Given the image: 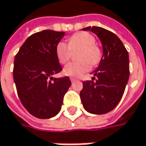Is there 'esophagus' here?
I'll list each match as a JSON object with an SVG mask.
<instances>
[{"mask_svg":"<svg viewBox=\"0 0 146 146\" xmlns=\"http://www.w3.org/2000/svg\"><path fill=\"white\" fill-rule=\"evenodd\" d=\"M70 80H71V82H75V81H77L78 79H77V78H70Z\"/></svg>","mask_w":146,"mask_h":146,"instance_id":"esophagus-1","label":"esophagus"}]
</instances>
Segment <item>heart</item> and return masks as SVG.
I'll use <instances>...</instances> for the list:
<instances>
[{"instance_id":"heart-1","label":"heart","mask_w":146,"mask_h":146,"mask_svg":"<svg viewBox=\"0 0 146 146\" xmlns=\"http://www.w3.org/2000/svg\"><path fill=\"white\" fill-rule=\"evenodd\" d=\"M96 39L88 32H79L68 39V45L59 42L56 45V57L62 64L67 63L72 55V51L79 49L77 53L78 61L71 62L64 68V73L70 77H79L89 71L91 64H98L102 58L101 48L95 44Z\"/></svg>"}]
</instances>
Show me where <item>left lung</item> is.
Instances as JSON below:
<instances>
[{
	"mask_svg": "<svg viewBox=\"0 0 146 146\" xmlns=\"http://www.w3.org/2000/svg\"><path fill=\"white\" fill-rule=\"evenodd\" d=\"M98 35L103 54L92 81L82 82L80 98L84 109L92 114H105L117 106L130 76L129 54L116 35L102 27L83 28ZM97 78L96 82L93 80Z\"/></svg>",
	"mask_w": 146,
	"mask_h": 146,
	"instance_id": "1",
	"label": "left lung"
}]
</instances>
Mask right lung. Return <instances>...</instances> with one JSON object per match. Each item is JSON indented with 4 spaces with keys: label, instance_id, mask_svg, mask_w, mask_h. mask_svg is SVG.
<instances>
[{
    "label": "right lung",
    "instance_id": "obj_1",
    "mask_svg": "<svg viewBox=\"0 0 146 146\" xmlns=\"http://www.w3.org/2000/svg\"><path fill=\"white\" fill-rule=\"evenodd\" d=\"M64 35L50 30L35 33L15 57L13 78L18 97L25 108L37 118L56 116L71 86L68 77H52L63 70L55 48Z\"/></svg>",
    "mask_w": 146,
    "mask_h": 146
}]
</instances>
